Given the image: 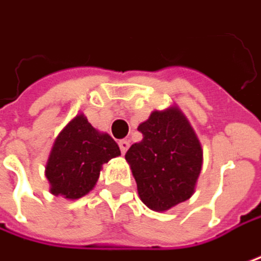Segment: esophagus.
<instances>
[{"label": "esophagus", "instance_id": "1", "mask_svg": "<svg viewBox=\"0 0 261 261\" xmlns=\"http://www.w3.org/2000/svg\"><path fill=\"white\" fill-rule=\"evenodd\" d=\"M128 148H130V142L128 140H119V149H121L122 154H125L128 151Z\"/></svg>", "mask_w": 261, "mask_h": 261}]
</instances>
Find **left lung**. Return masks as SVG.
Segmentation results:
<instances>
[{
  "label": "left lung",
  "mask_w": 261,
  "mask_h": 261,
  "mask_svg": "<svg viewBox=\"0 0 261 261\" xmlns=\"http://www.w3.org/2000/svg\"><path fill=\"white\" fill-rule=\"evenodd\" d=\"M137 130L143 139L125 154L142 201L167 211L188 200L200 175L203 152L196 133L176 107L151 113Z\"/></svg>",
  "instance_id": "1"
}]
</instances>
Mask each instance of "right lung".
<instances>
[{
	"mask_svg": "<svg viewBox=\"0 0 261 261\" xmlns=\"http://www.w3.org/2000/svg\"><path fill=\"white\" fill-rule=\"evenodd\" d=\"M118 155L121 151L116 142L77 115L61 131L49 155L46 178L50 193L71 200L81 199L97 184L101 166Z\"/></svg>",
	"mask_w": 261,
	"mask_h": 261,
	"instance_id": "obj_1",
	"label": "right lung"
}]
</instances>
